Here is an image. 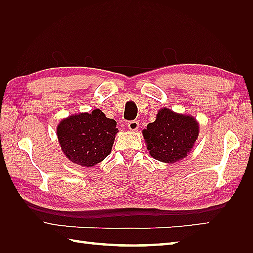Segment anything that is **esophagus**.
<instances>
[{"mask_svg": "<svg viewBox=\"0 0 253 253\" xmlns=\"http://www.w3.org/2000/svg\"><path fill=\"white\" fill-rule=\"evenodd\" d=\"M139 126V122L136 121V120H132V121H128L127 122V127L131 129V131H137Z\"/></svg>", "mask_w": 253, "mask_h": 253, "instance_id": "esophagus-1", "label": "esophagus"}]
</instances>
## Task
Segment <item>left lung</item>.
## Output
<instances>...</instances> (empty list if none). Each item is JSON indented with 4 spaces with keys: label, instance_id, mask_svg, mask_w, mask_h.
Listing matches in <instances>:
<instances>
[{
    "label": "left lung",
    "instance_id": "8db88e82",
    "mask_svg": "<svg viewBox=\"0 0 253 253\" xmlns=\"http://www.w3.org/2000/svg\"><path fill=\"white\" fill-rule=\"evenodd\" d=\"M200 126L194 117L162 109L156 120L142 131L150 155L159 162L174 164L185 158L196 141Z\"/></svg>",
    "mask_w": 253,
    "mask_h": 253
}]
</instances>
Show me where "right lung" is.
<instances>
[{"instance_id": "add662e5", "label": "right lung", "mask_w": 253, "mask_h": 253, "mask_svg": "<svg viewBox=\"0 0 253 253\" xmlns=\"http://www.w3.org/2000/svg\"><path fill=\"white\" fill-rule=\"evenodd\" d=\"M116 125V121L105 117L98 109L72 115L59 124L58 140L72 163L90 168L110 155L118 132Z\"/></svg>"}]
</instances>
